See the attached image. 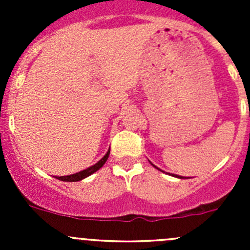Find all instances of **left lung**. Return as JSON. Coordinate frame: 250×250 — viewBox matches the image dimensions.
<instances>
[{
  "label": "left lung",
  "mask_w": 250,
  "mask_h": 250,
  "mask_svg": "<svg viewBox=\"0 0 250 250\" xmlns=\"http://www.w3.org/2000/svg\"><path fill=\"white\" fill-rule=\"evenodd\" d=\"M150 163H151V162H150ZM151 165H152V166H153V167H155V168H156V169L161 170V169H160V168H158V167H156V166H155V165H153V163H151ZM161 172H163V170H161ZM170 175H172V176H175V178H179V179H186V178H185V176H180V175H176V174H170Z\"/></svg>",
  "instance_id": "obj_1"
}]
</instances>
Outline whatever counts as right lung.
Listing matches in <instances>:
<instances>
[{"label":"right lung","instance_id":"obj_1","mask_svg":"<svg viewBox=\"0 0 250 250\" xmlns=\"http://www.w3.org/2000/svg\"><path fill=\"white\" fill-rule=\"evenodd\" d=\"M109 155H110V148L107 150V152L105 153L104 157L102 158L100 161H98L95 165L90 166V167H88L87 169L84 170H81V172L78 173H75V174H71V175H64V176H54V178L59 179V180L62 181H69V183H74V181H80V180H83L84 178H87V176L92 175L93 173H95L97 170H99L100 168L103 167V166L105 165V162L107 161V158H109Z\"/></svg>","mask_w":250,"mask_h":250}]
</instances>
